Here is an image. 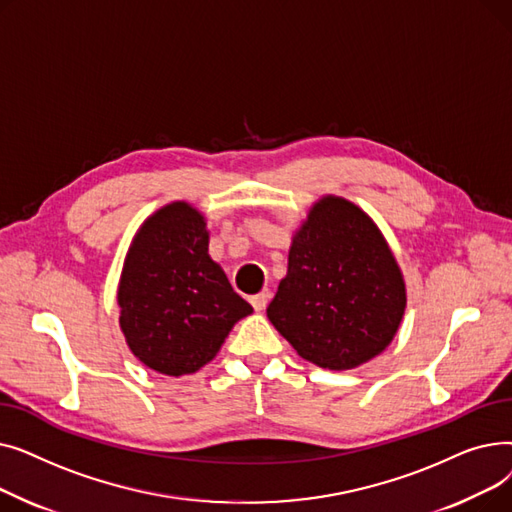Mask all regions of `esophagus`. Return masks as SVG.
I'll list each match as a JSON object with an SVG mask.
<instances>
[{
	"mask_svg": "<svg viewBox=\"0 0 512 512\" xmlns=\"http://www.w3.org/2000/svg\"><path fill=\"white\" fill-rule=\"evenodd\" d=\"M270 303V290H261L259 294H253L251 297V305L255 307V311H263Z\"/></svg>",
	"mask_w": 512,
	"mask_h": 512,
	"instance_id": "esophagus-1",
	"label": "esophagus"
}]
</instances>
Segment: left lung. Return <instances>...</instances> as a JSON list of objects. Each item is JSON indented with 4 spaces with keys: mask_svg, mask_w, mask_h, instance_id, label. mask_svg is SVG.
I'll list each match as a JSON object with an SVG mask.
<instances>
[{
    "mask_svg": "<svg viewBox=\"0 0 512 512\" xmlns=\"http://www.w3.org/2000/svg\"><path fill=\"white\" fill-rule=\"evenodd\" d=\"M407 307L400 267L355 203L321 197L292 236L288 272L267 317L303 359L353 369L392 342Z\"/></svg>",
    "mask_w": 512,
    "mask_h": 512,
    "instance_id": "obj_1",
    "label": "left lung"
}]
</instances>
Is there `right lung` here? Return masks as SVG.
Here are the masks:
<instances>
[{"label": "right lung", "instance_id": "right-lung-1", "mask_svg": "<svg viewBox=\"0 0 512 512\" xmlns=\"http://www.w3.org/2000/svg\"><path fill=\"white\" fill-rule=\"evenodd\" d=\"M207 251L203 213L186 201L157 209L132 238L118 286L120 328L132 355L157 373L199 371L253 313Z\"/></svg>", "mask_w": 512, "mask_h": 512}]
</instances>
